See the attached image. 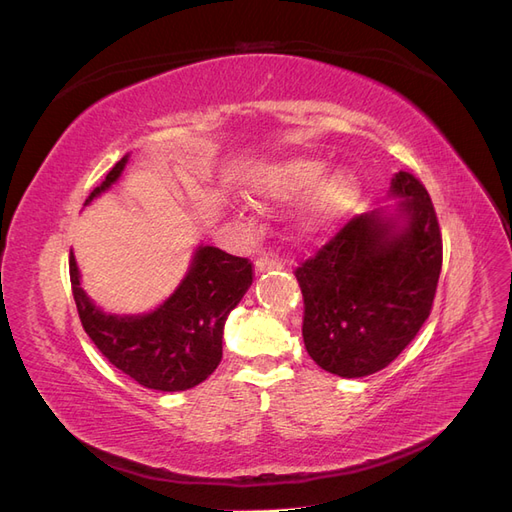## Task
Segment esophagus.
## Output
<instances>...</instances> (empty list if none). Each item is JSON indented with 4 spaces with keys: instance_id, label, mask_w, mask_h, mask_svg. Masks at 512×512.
Returning a JSON list of instances; mask_svg holds the SVG:
<instances>
[{
    "instance_id": "34e87169",
    "label": "esophagus",
    "mask_w": 512,
    "mask_h": 512,
    "mask_svg": "<svg viewBox=\"0 0 512 512\" xmlns=\"http://www.w3.org/2000/svg\"><path fill=\"white\" fill-rule=\"evenodd\" d=\"M271 269H284V262L280 258H275V256H260L256 260V271L258 273L271 271Z\"/></svg>"
}]
</instances>
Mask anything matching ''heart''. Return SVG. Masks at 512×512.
I'll list each match as a JSON object with an SVG mask.
<instances>
[{"mask_svg":"<svg viewBox=\"0 0 512 512\" xmlns=\"http://www.w3.org/2000/svg\"><path fill=\"white\" fill-rule=\"evenodd\" d=\"M324 173V164L312 158H288L262 164L247 177L245 192L258 205H275L299 198L315 188L307 198L303 224L318 230L337 220L354 203L359 181L348 168H335Z\"/></svg>","mask_w":512,"mask_h":512,"instance_id":"b5f03b06","label":"heart"}]
</instances>
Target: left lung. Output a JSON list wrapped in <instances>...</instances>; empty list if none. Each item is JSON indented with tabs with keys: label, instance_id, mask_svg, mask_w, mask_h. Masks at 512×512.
<instances>
[{
	"label": "left lung",
	"instance_id": "1",
	"mask_svg": "<svg viewBox=\"0 0 512 512\" xmlns=\"http://www.w3.org/2000/svg\"><path fill=\"white\" fill-rule=\"evenodd\" d=\"M395 213L354 215L294 275L303 292L307 354L342 378L395 361L431 314L442 235L425 185L399 170Z\"/></svg>",
	"mask_w": 512,
	"mask_h": 512
}]
</instances>
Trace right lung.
Here are the masks:
<instances>
[{
  "instance_id": "1",
  "label": "right lung",
  "mask_w": 512,
  "mask_h": 512,
  "mask_svg": "<svg viewBox=\"0 0 512 512\" xmlns=\"http://www.w3.org/2000/svg\"><path fill=\"white\" fill-rule=\"evenodd\" d=\"M123 156L85 205L111 188L126 168ZM247 258L200 245L179 288L151 314L117 316L94 305L81 288L70 254V282L85 333L119 371L153 391L175 393L207 380L222 361V335L228 314L252 286Z\"/></svg>"
}]
</instances>
